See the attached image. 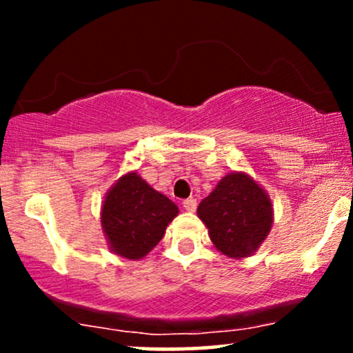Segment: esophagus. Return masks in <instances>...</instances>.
Here are the masks:
<instances>
[{"label": "esophagus", "mask_w": 353, "mask_h": 353, "mask_svg": "<svg viewBox=\"0 0 353 353\" xmlns=\"http://www.w3.org/2000/svg\"><path fill=\"white\" fill-rule=\"evenodd\" d=\"M182 205H184V209L188 210V212H194L197 208V201L194 199V197H189V199H185L184 202H182Z\"/></svg>", "instance_id": "esophagus-1"}]
</instances>
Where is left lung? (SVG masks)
I'll list each match as a JSON object with an SVG mask.
<instances>
[{"label":"left lung","instance_id":"left-lung-1","mask_svg":"<svg viewBox=\"0 0 353 353\" xmlns=\"http://www.w3.org/2000/svg\"><path fill=\"white\" fill-rule=\"evenodd\" d=\"M197 216L219 252L249 257L269 236L274 208L269 194L245 172H229L201 202Z\"/></svg>","mask_w":353,"mask_h":353}]
</instances>
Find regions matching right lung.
<instances>
[{"label": "right lung", "instance_id": "add662e5", "mask_svg": "<svg viewBox=\"0 0 353 353\" xmlns=\"http://www.w3.org/2000/svg\"><path fill=\"white\" fill-rule=\"evenodd\" d=\"M179 209L136 171L124 174L104 196L101 225L112 254L139 261L159 244Z\"/></svg>", "mask_w": 353, "mask_h": 353}]
</instances>
